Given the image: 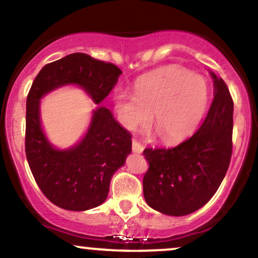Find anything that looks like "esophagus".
I'll list each match as a JSON object with an SVG mask.
<instances>
[{
	"label": "esophagus",
	"instance_id": "34e87169",
	"mask_svg": "<svg viewBox=\"0 0 258 258\" xmlns=\"http://www.w3.org/2000/svg\"><path fill=\"white\" fill-rule=\"evenodd\" d=\"M143 146H142L141 143H139L138 141H136V139H132V150L135 153H139L141 154L142 152H143Z\"/></svg>",
	"mask_w": 258,
	"mask_h": 258
}]
</instances>
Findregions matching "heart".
I'll return each instance as SVG.
<instances>
[{
    "label": "heart",
    "mask_w": 258,
    "mask_h": 258,
    "mask_svg": "<svg viewBox=\"0 0 258 258\" xmlns=\"http://www.w3.org/2000/svg\"><path fill=\"white\" fill-rule=\"evenodd\" d=\"M210 100L207 81L185 68L166 65L146 74L135 94L117 91L114 105L120 123L128 131L152 120L160 139L174 144L190 136L205 115Z\"/></svg>",
    "instance_id": "heart-1"
}]
</instances>
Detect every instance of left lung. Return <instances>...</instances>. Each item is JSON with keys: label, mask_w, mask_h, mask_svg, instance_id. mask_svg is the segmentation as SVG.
Instances as JSON below:
<instances>
[{"label": "left lung", "mask_w": 258, "mask_h": 258, "mask_svg": "<svg viewBox=\"0 0 258 258\" xmlns=\"http://www.w3.org/2000/svg\"><path fill=\"white\" fill-rule=\"evenodd\" d=\"M215 94L209 112L190 138L173 148H146L149 168L143 194L152 209L184 216L209 203L229 167L234 103L226 82L211 73Z\"/></svg>", "instance_id": "8db88e82"}]
</instances>
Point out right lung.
Returning <instances> with one entry per match:
<instances>
[{
    "label": "right lung",
    "mask_w": 258,
    "mask_h": 258,
    "mask_svg": "<svg viewBox=\"0 0 258 258\" xmlns=\"http://www.w3.org/2000/svg\"><path fill=\"white\" fill-rule=\"evenodd\" d=\"M121 74L115 64L73 53L44 65L32 82L26 98V159L44 197L61 209L86 211L104 203L112 174L131 153L132 136L115 121L110 110L99 106L78 146L54 149L41 130V97L60 86L75 84L99 104Z\"/></svg>",
    "instance_id": "obj_1"
}]
</instances>
